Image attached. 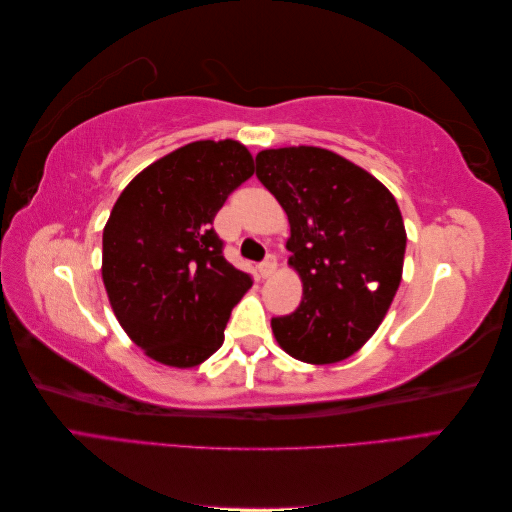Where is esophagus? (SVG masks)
Segmentation results:
<instances>
[{
	"label": "esophagus",
	"mask_w": 512,
	"mask_h": 512,
	"mask_svg": "<svg viewBox=\"0 0 512 512\" xmlns=\"http://www.w3.org/2000/svg\"><path fill=\"white\" fill-rule=\"evenodd\" d=\"M275 269H277V260H275V256L273 254H267V258L260 262L258 265V271H260V275L262 277H269V275H273L275 273Z\"/></svg>",
	"instance_id": "esophagus-1"
}]
</instances>
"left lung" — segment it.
I'll return each instance as SVG.
<instances>
[{
    "mask_svg": "<svg viewBox=\"0 0 512 512\" xmlns=\"http://www.w3.org/2000/svg\"><path fill=\"white\" fill-rule=\"evenodd\" d=\"M256 177L288 215L290 265L303 301L271 320L303 363L348 359L376 333L401 282L406 228L397 200L367 170L318 147L265 149Z\"/></svg>",
    "mask_w": 512,
    "mask_h": 512,
    "instance_id": "obj_1",
    "label": "left lung"
}]
</instances>
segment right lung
I'll return each instance as SVG.
<instances>
[{
    "instance_id": "1",
    "label": "right lung",
    "mask_w": 512,
    "mask_h": 512,
    "mask_svg": "<svg viewBox=\"0 0 512 512\" xmlns=\"http://www.w3.org/2000/svg\"><path fill=\"white\" fill-rule=\"evenodd\" d=\"M254 175L237 141H196L121 192L102 235V280L119 324L153 361L194 367L224 344L252 275L224 258L213 220Z\"/></svg>"
}]
</instances>
